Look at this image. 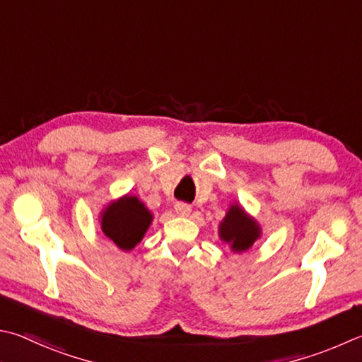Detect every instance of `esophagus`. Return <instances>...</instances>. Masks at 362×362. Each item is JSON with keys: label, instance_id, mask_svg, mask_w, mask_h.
Masks as SVG:
<instances>
[{"label": "esophagus", "instance_id": "34e87169", "mask_svg": "<svg viewBox=\"0 0 362 362\" xmlns=\"http://www.w3.org/2000/svg\"><path fill=\"white\" fill-rule=\"evenodd\" d=\"M174 209H175V212L182 216H187V215H189V212H192V206H188V204H185V202H177Z\"/></svg>", "mask_w": 362, "mask_h": 362}]
</instances>
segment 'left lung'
<instances>
[{"label":"left lung","mask_w":362,"mask_h":362,"mask_svg":"<svg viewBox=\"0 0 362 362\" xmlns=\"http://www.w3.org/2000/svg\"><path fill=\"white\" fill-rule=\"evenodd\" d=\"M218 234L234 253H242L261 238V228L239 204H233L220 223Z\"/></svg>","instance_id":"left-lung-1"}]
</instances>
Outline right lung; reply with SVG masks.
<instances>
[{"label":"right lung","instance_id":"obj_1","mask_svg":"<svg viewBox=\"0 0 362 362\" xmlns=\"http://www.w3.org/2000/svg\"><path fill=\"white\" fill-rule=\"evenodd\" d=\"M153 215L137 196H123L112 201L101 214V229L114 244L128 252L146 235Z\"/></svg>","mask_w":362,"mask_h":362}]
</instances>
